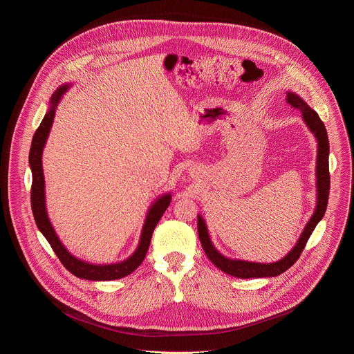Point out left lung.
Wrapping results in <instances>:
<instances>
[{
    "label": "left lung",
    "instance_id": "8db88e82",
    "mask_svg": "<svg viewBox=\"0 0 354 354\" xmlns=\"http://www.w3.org/2000/svg\"><path fill=\"white\" fill-rule=\"evenodd\" d=\"M287 102L298 109L302 115V120L307 124L310 131L315 136L318 142V151H317V206L315 210L308 220L307 225L302 230L298 241L292 246V249L288 254L281 258L280 261H276L273 263H258V262H249V261H241V259H231L224 257L217 250V248L213 245L207 225L205 218L200 214H197V232L198 238L203 246L205 254L212 261L213 265H216L220 270L224 273L239 277V279H255V277H276L281 273H284L287 269H290L297 259L299 258L302 249H304L308 238L311 236L314 228L317 224L322 220L325 216V210L328 206V197H329V141H328V133L325 129V124L319 119L318 113L311 109L307 102H304L298 95L294 92L287 91Z\"/></svg>",
    "mask_w": 354,
    "mask_h": 354
}]
</instances>
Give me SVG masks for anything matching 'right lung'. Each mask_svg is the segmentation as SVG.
Returning a JSON list of instances; mask_svg holds the SVG:
<instances>
[{"label": "right lung", "mask_w": 354, "mask_h": 354, "mask_svg": "<svg viewBox=\"0 0 354 354\" xmlns=\"http://www.w3.org/2000/svg\"><path fill=\"white\" fill-rule=\"evenodd\" d=\"M73 84H63L60 85L55 93L50 97V105L48 111L46 112L40 126L33 134L32 138V145L29 151V165L32 171V190H30V203H32V212L33 217L36 221V225L39 231L44 235L50 246L53 248L55 254L63 263V266L73 273L74 276L85 280H93V281H105V280H116L126 277L131 272H134L144 261L147 250L151 242V236H153V232L161 220L162 214L168 209L172 194L171 193H164L158 198L154 200V203L149 206L144 225L141 230L140 241L133 254L118 263H109V265H96V263H89L85 262L77 257H74L71 252L63 245L62 239L56 234L53 224L50 223L47 210H46V192H44V175H43V167H41V156H43V148L46 145L50 129L53 126V120L56 116V109L57 105L60 104V100L63 95L71 88Z\"/></svg>", "instance_id": "1"}]
</instances>
